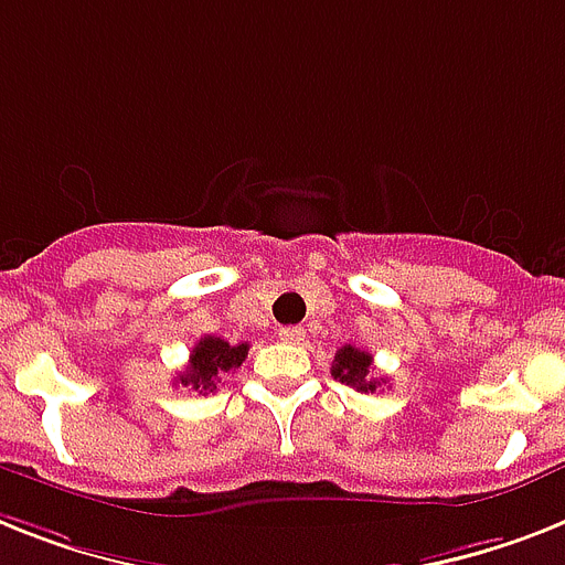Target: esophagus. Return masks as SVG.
Segmentation results:
<instances>
[{
	"mask_svg": "<svg viewBox=\"0 0 565 565\" xmlns=\"http://www.w3.org/2000/svg\"><path fill=\"white\" fill-rule=\"evenodd\" d=\"M279 340H282V343H291V347H300L302 340H306V329H302V326H282V329H279Z\"/></svg>",
	"mask_w": 565,
	"mask_h": 565,
	"instance_id": "esophagus-1",
	"label": "esophagus"
}]
</instances>
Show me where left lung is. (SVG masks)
I'll return each mask as SVG.
<instances>
[{
    "instance_id": "left-lung-1",
    "label": "left lung",
    "mask_w": 565,
    "mask_h": 565,
    "mask_svg": "<svg viewBox=\"0 0 565 565\" xmlns=\"http://www.w3.org/2000/svg\"><path fill=\"white\" fill-rule=\"evenodd\" d=\"M332 375L338 377L340 384L352 386L358 393H375L377 386L386 384L384 377H375L370 352H363V349L355 347L338 349V355H334L332 363Z\"/></svg>"
}]
</instances>
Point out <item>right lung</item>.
<instances>
[{"label": "right lung", "instance_id": "1", "mask_svg": "<svg viewBox=\"0 0 565 565\" xmlns=\"http://www.w3.org/2000/svg\"><path fill=\"white\" fill-rule=\"evenodd\" d=\"M248 358V343H227L225 338H202L193 347V355H190L188 370L181 372L175 381L181 386H193L195 393H213L218 384H222V377L227 372L239 370L242 361Z\"/></svg>", "mask_w": 565, "mask_h": 565}]
</instances>
